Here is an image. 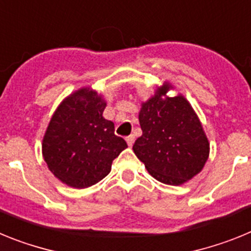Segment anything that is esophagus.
<instances>
[{"label": "esophagus", "mask_w": 251, "mask_h": 251, "mask_svg": "<svg viewBox=\"0 0 251 251\" xmlns=\"http://www.w3.org/2000/svg\"><path fill=\"white\" fill-rule=\"evenodd\" d=\"M126 141H127L128 146H129V147H132L133 143H134V136H132V134H130V136H128L127 138H126Z\"/></svg>", "instance_id": "obj_1"}]
</instances>
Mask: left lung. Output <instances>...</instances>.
<instances>
[{
	"mask_svg": "<svg viewBox=\"0 0 251 251\" xmlns=\"http://www.w3.org/2000/svg\"><path fill=\"white\" fill-rule=\"evenodd\" d=\"M168 85L142 104V136L133 151L159 182L182 185L203 168L210 145L192 106L182 95L162 98Z\"/></svg>",
	"mask_w": 251,
	"mask_h": 251,
	"instance_id": "obj_1",
	"label": "left lung"
}]
</instances>
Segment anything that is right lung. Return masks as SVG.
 Listing matches in <instances>:
<instances>
[{
  "label": "right lung",
  "instance_id": "add662e5",
  "mask_svg": "<svg viewBox=\"0 0 251 251\" xmlns=\"http://www.w3.org/2000/svg\"><path fill=\"white\" fill-rule=\"evenodd\" d=\"M106 103L97 92L77 90L51 118L43 141L49 170L66 185L85 188L110 172L113 159L128 147L114 134V123L103 118Z\"/></svg>",
  "mask_w": 251,
  "mask_h": 251
}]
</instances>
